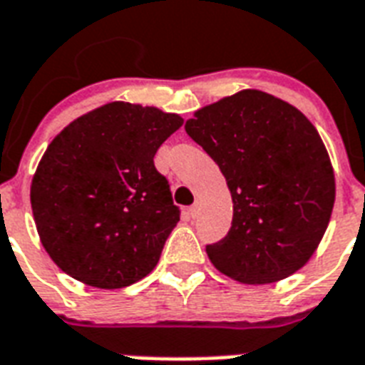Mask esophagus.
I'll list each match as a JSON object with an SVG mask.
<instances>
[{"instance_id":"esophagus-1","label":"esophagus","mask_w":365,"mask_h":365,"mask_svg":"<svg viewBox=\"0 0 365 365\" xmlns=\"http://www.w3.org/2000/svg\"><path fill=\"white\" fill-rule=\"evenodd\" d=\"M197 213H200V202H196L190 207V215H192V217H197Z\"/></svg>"}]
</instances>
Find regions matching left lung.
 Segmentation results:
<instances>
[{"label":"left lung","mask_w":365,"mask_h":365,"mask_svg":"<svg viewBox=\"0 0 365 365\" xmlns=\"http://www.w3.org/2000/svg\"><path fill=\"white\" fill-rule=\"evenodd\" d=\"M227 179L232 227L209 261L242 284H274L303 268L324 238L335 175L316 127L295 106L245 89L186 121Z\"/></svg>","instance_id":"8db88e82"}]
</instances>
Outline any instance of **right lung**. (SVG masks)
<instances>
[{
    "label": "right lung",
    "mask_w": 365,
    "mask_h": 365,
    "mask_svg": "<svg viewBox=\"0 0 365 365\" xmlns=\"http://www.w3.org/2000/svg\"><path fill=\"white\" fill-rule=\"evenodd\" d=\"M180 125L179 114L108 103L53 138L30 202L39 240L62 272L120 289L154 270L180 219L154 156Z\"/></svg>",
    "instance_id": "right-lung-1"
}]
</instances>
